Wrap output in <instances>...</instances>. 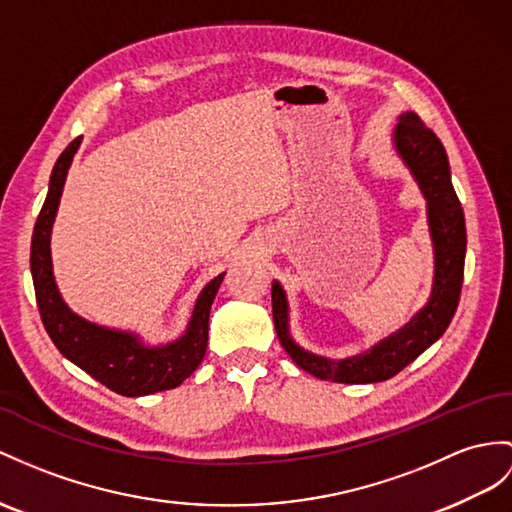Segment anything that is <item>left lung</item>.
I'll return each mask as SVG.
<instances>
[{
    "instance_id": "8db88e82",
    "label": "left lung",
    "mask_w": 512,
    "mask_h": 512,
    "mask_svg": "<svg viewBox=\"0 0 512 512\" xmlns=\"http://www.w3.org/2000/svg\"><path fill=\"white\" fill-rule=\"evenodd\" d=\"M395 147L413 171L423 195L428 199V221L434 241V284L430 302L389 339L373 345L367 354L347 360H328L304 352L289 336V306L278 282L271 286L273 326L282 347L293 363L319 380L369 384L397 376L406 365L426 352L450 326L458 308L465 273V215L452 186L450 162L445 147L415 112H406L395 128Z\"/></svg>"
}]
</instances>
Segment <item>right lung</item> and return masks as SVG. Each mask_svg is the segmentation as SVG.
<instances>
[{"instance_id":"add662e5","label":"right lung","mask_w":512,"mask_h":512,"mask_svg":"<svg viewBox=\"0 0 512 512\" xmlns=\"http://www.w3.org/2000/svg\"><path fill=\"white\" fill-rule=\"evenodd\" d=\"M80 141V136L73 139L56 160L45 204L34 223L30 269L41 321L58 352L97 382L108 386L110 391L126 397H139L176 389L204 360L210 306H213V299L226 273H219L199 293L189 328L182 334V339L162 347H145L128 332L99 328L95 323L73 315L56 289L52 256H49V234H52L62 186H65L67 171L73 154L78 152Z\"/></svg>"}]
</instances>
